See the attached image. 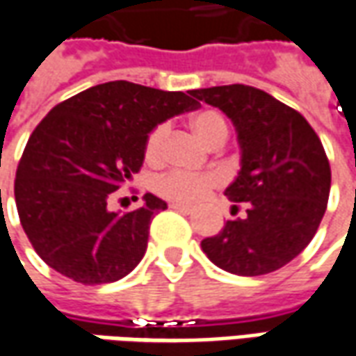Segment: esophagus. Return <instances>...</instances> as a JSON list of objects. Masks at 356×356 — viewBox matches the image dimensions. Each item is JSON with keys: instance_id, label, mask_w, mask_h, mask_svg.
<instances>
[{"instance_id": "obj_1", "label": "esophagus", "mask_w": 356, "mask_h": 356, "mask_svg": "<svg viewBox=\"0 0 356 356\" xmlns=\"http://www.w3.org/2000/svg\"><path fill=\"white\" fill-rule=\"evenodd\" d=\"M169 207H171L173 210L183 212V214H191V212H193V207H188V204H181V202H171Z\"/></svg>"}]
</instances>
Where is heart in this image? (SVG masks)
I'll return each mask as SVG.
<instances>
[{
  "label": "heart",
  "instance_id": "heart-1",
  "mask_svg": "<svg viewBox=\"0 0 356 356\" xmlns=\"http://www.w3.org/2000/svg\"><path fill=\"white\" fill-rule=\"evenodd\" d=\"M191 128L209 146H214L218 142H226L229 132L226 117L214 108H204V111H198L197 115H193ZM165 136H168L165 124H158V127L152 128V132L146 138V146H144L147 159H158L161 156V147H163ZM220 181H222V177L216 173L195 175V173H185V171H169V173H163L154 181V191L159 197L168 198V200L197 202L200 198H204V195L212 187H216Z\"/></svg>",
  "mask_w": 356,
  "mask_h": 356
}]
</instances>
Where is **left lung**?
Returning <instances> with one entry per match:
<instances>
[{"mask_svg":"<svg viewBox=\"0 0 356 356\" xmlns=\"http://www.w3.org/2000/svg\"><path fill=\"white\" fill-rule=\"evenodd\" d=\"M191 93L234 122L241 169L224 195L248 204L245 218L228 220L200 248L216 267L239 277L284 267L310 243L327 209L331 169L320 138L298 111L255 87Z\"/></svg>","mask_w":356,"mask_h":356,"instance_id":"left-lung-1","label":"left lung"}]
</instances>
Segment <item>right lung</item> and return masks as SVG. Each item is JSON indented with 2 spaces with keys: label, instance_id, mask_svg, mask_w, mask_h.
<instances>
[{
  "label": "right lung",
  "instance_id": "obj_1",
  "mask_svg": "<svg viewBox=\"0 0 356 356\" xmlns=\"http://www.w3.org/2000/svg\"><path fill=\"white\" fill-rule=\"evenodd\" d=\"M198 107L193 93L108 81L70 97L26 142L15 179L21 226L48 267L81 284L127 277L168 209L152 193L132 212L107 202L144 163L152 128Z\"/></svg>",
  "mask_w": 356,
  "mask_h": 356
}]
</instances>
